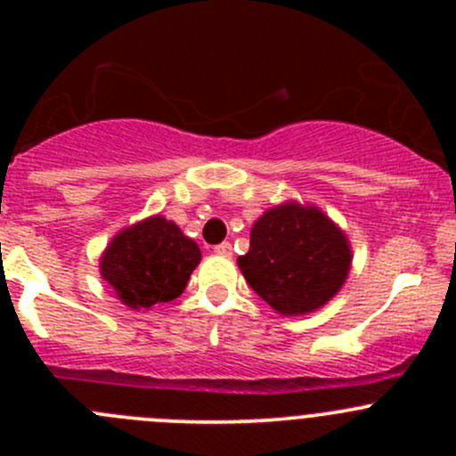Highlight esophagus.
<instances>
[{"label": "esophagus", "instance_id": "34e87169", "mask_svg": "<svg viewBox=\"0 0 456 456\" xmlns=\"http://www.w3.org/2000/svg\"><path fill=\"white\" fill-rule=\"evenodd\" d=\"M232 245H229V242H220V245H216L214 247V254H218V256H224V257H229L232 256Z\"/></svg>", "mask_w": 456, "mask_h": 456}]
</instances>
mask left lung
<instances>
[{
    "label": "left lung",
    "instance_id": "1",
    "mask_svg": "<svg viewBox=\"0 0 456 456\" xmlns=\"http://www.w3.org/2000/svg\"><path fill=\"white\" fill-rule=\"evenodd\" d=\"M348 236L315 205L297 200L266 209L251 227L242 275L280 315L297 317L329 305L348 278Z\"/></svg>",
    "mask_w": 456,
    "mask_h": 456
}]
</instances>
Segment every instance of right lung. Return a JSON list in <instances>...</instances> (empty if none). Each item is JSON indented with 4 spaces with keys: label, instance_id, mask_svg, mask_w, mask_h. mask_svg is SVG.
I'll return each mask as SVG.
<instances>
[{
    "label": "right lung",
    "instance_id": "add662e5",
    "mask_svg": "<svg viewBox=\"0 0 456 456\" xmlns=\"http://www.w3.org/2000/svg\"><path fill=\"white\" fill-rule=\"evenodd\" d=\"M200 249L176 223L156 214L121 229L101 254V278L132 311H150L185 291Z\"/></svg>",
    "mask_w": 456,
    "mask_h": 456
}]
</instances>
